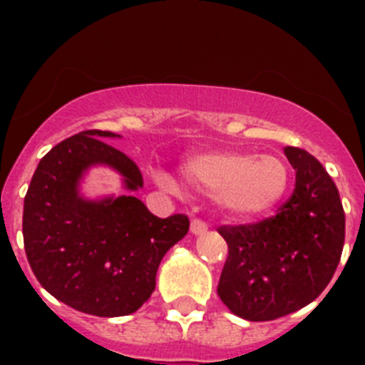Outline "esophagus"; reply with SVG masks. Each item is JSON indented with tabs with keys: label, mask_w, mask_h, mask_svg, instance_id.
Masks as SVG:
<instances>
[{
	"label": "esophagus",
	"mask_w": 365,
	"mask_h": 365,
	"mask_svg": "<svg viewBox=\"0 0 365 365\" xmlns=\"http://www.w3.org/2000/svg\"><path fill=\"white\" fill-rule=\"evenodd\" d=\"M190 230L195 235L205 234V232L208 230V225H206V221H202V219H193L192 225H190Z\"/></svg>",
	"instance_id": "34e87169"
}]
</instances>
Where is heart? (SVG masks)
<instances>
[{"label":"heart","instance_id":"obj_1","mask_svg":"<svg viewBox=\"0 0 365 365\" xmlns=\"http://www.w3.org/2000/svg\"><path fill=\"white\" fill-rule=\"evenodd\" d=\"M188 186L215 195L228 212L254 215L279 201L289 185V168L276 155L214 151L190 160L182 170Z\"/></svg>","mask_w":365,"mask_h":365}]
</instances>
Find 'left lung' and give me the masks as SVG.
<instances>
[{
  "label": "left lung",
  "instance_id": "1",
  "mask_svg": "<svg viewBox=\"0 0 365 365\" xmlns=\"http://www.w3.org/2000/svg\"><path fill=\"white\" fill-rule=\"evenodd\" d=\"M296 170L291 197L276 214L217 228L228 245L217 294L234 314L269 322L314 302L340 263L346 214L334 180L302 148H285Z\"/></svg>",
  "mask_w": 365,
  "mask_h": 365
}]
</instances>
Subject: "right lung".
Segmentation results:
<instances>
[{
    "label": "right lung",
    "instance_id": "add662e5",
    "mask_svg": "<svg viewBox=\"0 0 365 365\" xmlns=\"http://www.w3.org/2000/svg\"><path fill=\"white\" fill-rule=\"evenodd\" d=\"M87 130L66 138L38 164L24 202L29 265L45 291L69 307L95 316H125L143 307L155 289L164 254L190 228L185 214L157 217L140 199L100 202L78 195V180L93 164H108L125 186H143L133 159Z\"/></svg>",
    "mask_w": 365,
    "mask_h": 365
}]
</instances>
